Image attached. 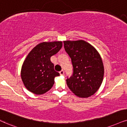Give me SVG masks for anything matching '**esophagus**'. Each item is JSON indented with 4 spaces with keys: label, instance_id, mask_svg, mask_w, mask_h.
Returning a JSON list of instances; mask_svg holds the SVG:
<instances>
[{
    "label": "esophagus",
    "instance_id": "34e87169",
    "mask_svg": "<svg viewBox=\"0 0 127 127\" xmlns=\"http://www.w3.org/2000/svg\"><path fill=\"white\" fill-rule=\"evenodd\" d=\"M59 73H60V74L61 75H64V71L63 70H62V71H60V72H59Z\"/></svg>",
    "mask_w": 127,
    "mask_h": 127
}]
</instances>
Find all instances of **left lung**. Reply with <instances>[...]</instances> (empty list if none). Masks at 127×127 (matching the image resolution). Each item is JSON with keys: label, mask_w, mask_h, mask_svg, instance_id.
I'll list each match as a JSON object with an SVG mask.
<instances>
[{"label": "left lung", "mask_w": 127, "mask_h": 127, "mask_svg": "<svg viewBox=\"0 0 127 127\" xmlns=\"http://www.w3.org/2000/svg\"><path fill=\"white\" fill-rule=\"evenodd\" d=\"M64 47L73 67V75L66 80L68 88L79 97L93 95L99 89L104 77L103 63L98 52L82 40L64 41Z\"/></svg>", "instance_id": "left-lung-1"}]
</instances>
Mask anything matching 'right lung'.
<instances>
[{
	"label": "right lung",
	"mask_w": 127,
	"mask_h": 127,
	"mask_svg": "<svg viewBox=\"0 0 127 127\" xmlns=\"http://www.w3.org/2000/svg\"><path fill=\"white\" fill-rule=\"evenodd\" d=\"M62 46V41L40 43L27 56L22 67L21 78L30 92L41 95L52 89L54 78L60 74L54 70L50 57L58 53Z\"/></svg>",
	"instance_id": "obj_1"
}]
</instances>
